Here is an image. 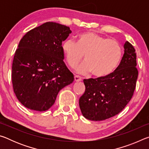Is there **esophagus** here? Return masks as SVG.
I'll use <instances>...</instances> for the list:
<instances>
[{"instance_id": "esophagus-1", "label": "esophagus", "mask_w": 149, "mask_h": 149, "mask_svg": "<svg viewBox=\"0 0 149 149\" xmlns=\"http://www.w3.org/2000/svg\"><path fill=\"white\" fill-rule=\"evenodd\" d=\"M74 79H75V81H81L82 80V78L80 76H79V75H75L74 76Z\"/></svg>"}]
</instances>
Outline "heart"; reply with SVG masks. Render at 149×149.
Wrapping results in <instances>:
<instances>
[{
    "label": "heart",
    "mask_w": 149,
    "mask_h": 149,
    "mask_svg": "<svg viewBox=\"0 0 149 149\" xmlns=\"http://www.w3.org/2000/svg\"><path fill=\"white\" fill-rule=\"evenodd\" d=\"M65 60L70 67L74 68L84 54L85 61L77 68L79 73H89L97 77H104L117 68L122 56V49L114 39L95 33H79L75 42L68 39L62 45Z\"/></svg>",
    "instance_id": "1"
}]
</instances>
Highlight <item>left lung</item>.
I'll return each instance as SVG.
<instances>
[{
    "instance_id": "1",
    "label": "left lung",
    "mask_w": 149,
    "mask_h": 149,
    "mask_svg": "<svg viewBox=\"0 0 149 149\" xmlns=\"http://www.w3.org/2000/svg\"><path fill=\"white\" fill-rule=\"evenodd\" d=\"M120 65L104 77L84 79L85 91L79 100L84 116L92 121H101L114 116L130 101L138 77L135 50L128 41Z\"/></svg>"
}]
</instances>
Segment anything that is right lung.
Segmentation results:
<instances>
[{
	"label": "right lung",
	"mask_w": 149,
	"mask_h": 149,
	"mask_svg": "<svg viewBox=\"0 0 149 149\" xmlns=\"http://www.w3.org/2000/svg\"><path fill=\"white\" fill-rule=\"evenodd\" d=\"M70 27L46 22L22 37L15 52L12 81L15 95L25 107L46 111L54 104L62 88L74 81L62 50Z\"/></svg>",
	"instance_id": "add662e5"
}]
</instances>
